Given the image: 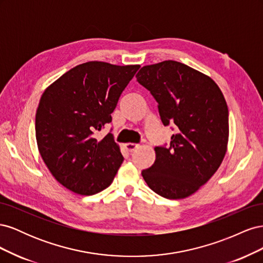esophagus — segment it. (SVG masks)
Listing matches in <instances>:
<instances>
[{"label":"esophagus","instance_id":"obj_1","mask_svg":"<svg viewBox=\"0 0 263 263\" xmlns=\"http://www.w3.org/2000/svg\"><path fill=\"white\" fill-rule=\"evenodd\" d=\"M125 148L129 151V153H133V151L136 150L137 148H139L138 144H134V142H128V144L125 145Z\"/></svg>","mask_w":263,"mask_h":263}]
</instances>
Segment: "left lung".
<instances>
[{"instance_id":"left-lung-1","label":"left lung","mask_w":263,"mask_h":263,"mask_svg":"<svg viewBox=\"0 0 263 263\" xmlns=\"http://www.w3.org/2000/svg\"><path fill=\"white\" fill-rule=\"evenodd\" d=\"M137 81L155 98L164 126H176L170 146H157L156 161L142 170L162 197L192 195L217 171L227 150L228 107L208 76L173 60L142 67Z\"/></svg>"}]
</instances>
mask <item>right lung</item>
<instances>
[{"mask_svg":"<svg viewBox=\"0 0 263 263\" xmlns=\"http://www.w3.org/2000/svg\"><path fill=\"white\" fill-rule=\"evenodd\" d=\"M139 68L85 62L43 93L35 122L38 149L54 179L68 190L93 195L113 182L124 157L112 134L99 141L94 133L112 122L119 97Z\"/></svg>","mask_w":263,"mask_h":263,"instance_id":"right-lung-1","label":"right lung"}]
</instances>
